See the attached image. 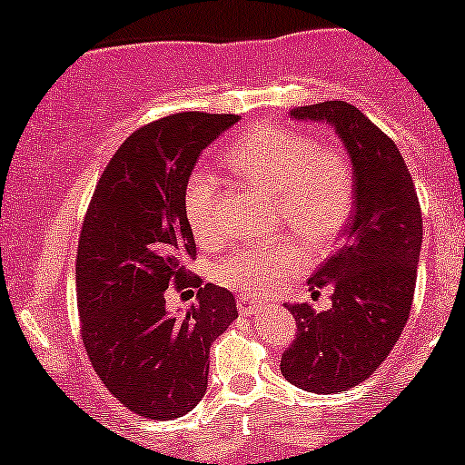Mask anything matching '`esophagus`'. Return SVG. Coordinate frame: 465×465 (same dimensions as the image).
<instances>
[{"label":"esophagus","instance_id":"1","mask_svg":"<svg viewBox=\"0 0 465 465\" xmlns=\"http://www.w3.org/2000/svg\"><path fill=\"white\" fill-rule=\"evenodd\" d=\"M238 311H240V314H255V312L264 311V303L262 302H255L253 297H240V300H238Z\"/></svg>","mask_w":465,"mask_h":465}]
</instances>
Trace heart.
<instances>
[{
    "label": "heart",
    "mask_w": 465,
    "mask_h": 465,
    "mask_svg": "<svg viewBox=\"0 0 465 465\" xmlns=\"http://www.w3.org/2000/svg\"><path fill=\"white\" fill-rule=\"evenodd\" d=\"M229 168L275 196L282 221L308 247L323 249L348 225L354 210V174L345 154L317 146L302 133L280 126L249 131L225 154ZM183 210L201 244L216 242L218 185L212 174H192ZM303 253L288 240L242 247L216 264V280L236 291L271 292L300 273Z\"/></svg>",
    "instance_id": "obj_1"
}]
</instances>
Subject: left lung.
Listing matches in <instances>:
<instances>
[{
	"label": "left lung",
	"mask_w": 465,
	"mask_h": 465,
	"mask_svg": "<svg viewBox=\"0 0 465 465\" xmlns=\"http://www.w3.org/2000/svg\"><path fill=\"white\" fill-rule=\"evenodd\" d=\"M297 122L332 126L354 174V210L343 240L308 284L332 288V308L284 303L297 334L282 376L312 393H339L370 378L407 325L421 249V210L398 146L356 106L328 100L291 111Z\"/></svg>",
	"instance_id": "left-lung-1"
}]
</instances>
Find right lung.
Listing matches in <instances>:
<instances>
[{"mask_svg":"<svg viewBox=\"0 0 465 465\" xmlns=\"http://www.w3.org/2000/svg\"><path fill=\"white\" fill-rule=\"evenodd\" d=\"M240 120L174 114L126 137L104 168L80 232L76 292L83 343L95 373L148 420L181 418L207 391L210 348L233 319L236 297L205 284L185 315L164 291L196 285L183 192L201 153Z\"/></svg>","mask_w":465,"mask_h":465,"instance_id":"right-lung-1","label":"right lung"}]
</instances>
